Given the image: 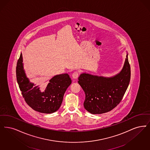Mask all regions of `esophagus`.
<instances>
[{
    "mask_svg": "<svg viewBox=\"0 0 150 150\" xmlns=\"http://www.w3.org/2000/svg\"><path fill=\"white\" fill-rule=\"evenodd\" d=\"M79 74H80L79 72L78 71H75V72H73L72 75V78L74 79H77L79 76Z\"/></svg>",
    "mask_w": 150,
    "mask_h": 150,
    "instance_id": "obj_1",
    "label": "esophagus"
}]
</instances>
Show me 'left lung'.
Instances as JSON below:
<instances>
[{
  "instance_id": "left-lung-1",
  "label": "left lung",
  "mask_w": 150,
  "mask_h": 150,
  "mask_svg": "<svg viewBox=\"0 0 150 150\" xmlns=\"http://www.w3.org/2000/svg\"><path fill=\"white\" fill-rule=\"evenodd\" d=\"M131 79V67L126 56L121 71L112 78L81 74L78 83L85 94V109L91 114H102L116 107L123 99Z\"/></svg>"
}]
</instances>
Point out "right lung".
Segmentation results:
<instances>
[{
    "label": "right lung",
    "mask_w": 150,
    "mask_h": 150,
    "mask_svg": "<svg viewBox=\"0 0 150 150\" xmlns=\"http://www.w3.org/2000/svg\"><path fill=\"white\" fill-rule=\"evenodd\" d=\"M21 54L16 67V76L25 102L35 110L43 113H52L62 104L64 95L71 83L67 74L56 75L49 81L46 90L41 92L38 86L30 83L25 74Z\"/></svg>",
    "instance_id": "right-lung-1"
}]
</instances>
